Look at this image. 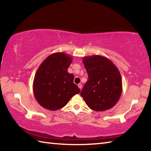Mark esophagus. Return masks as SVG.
I'll list each match as a JSON object with an SVG mask.
<instances>
[{"label":"esophagus","mask_w":151,"mask_h":151,"mask_svg":"<svg viewBox=\"0 0 151 151\" xmlns=\"http://www.w3.org/2000/svg\"><path fill=\"white\" fill-rule=\"evenodd\" d=\"M78 88H80L81 90L82 87H83V86H82V84H81V83H79V84H78Z\"/></svg>","instance_id":"34e87169"}]
</instances>
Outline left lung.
Instances as JSON below:
<instances>
[{
    "label": "left lung",
    "mask_w": 151,
    "mask_h": 151,
    "mask_svg": "<svg viewBox=\"0 0 151 151\" xmlns=\"http://www.w3.org/2000/svg\"><path fill=\"white\" fill-rule=\"evenodd\" d=\"M83 62L88 79L81 95L89 108L104 111L115 105L121 96L122 78L118 68L103 56L85 57Z\"/></svg>",
    "instance_id": "8db88e82"
}]
</instances>
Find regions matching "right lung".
Returning a JSON list of instances; mask_svg holds the SVG:
<instances>
[{
    "instance_id": "obj_1",
    "label": "right lung",
    "mask_w": 151,
    "mask_h": 151,
    "mask_svg": "<svg viewBox=\"0 0 151 151\" xmlns=\"http://www.w3.org/2000/svg\"><path fill=\"white\" fill-rule=\"evenodd\" d=\"M72 61L71 56L55 52L39 66L33 81V93L43 108L57 111L80 93L78 86L73 83L74 75L67 70Z\"/></svg>"
}]
</instances>
